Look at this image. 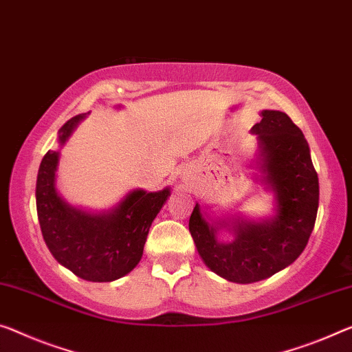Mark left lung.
<instances>
[{
  "mask_svg": "<svg viewBox=\"0 0 352 352\" xmlns=\"http://www.w3.org/2000/svg\"><path fill=\"white\" fill-rule=\"evenodd\" d=\"M255 124L258 153L253 160L258 179L274 193V212L252 220L244 215L210 219L199 204L188 230L204 264L234 283H255L293 264L307 245L320 204V182L304 133L278 110H263ZM228 229L233 239L218 241Z\"/></svg>",
  "mask_w": 352,
  "mask_h": 352,
  "instance_id": "obj_1",
  "label": "left lung"
}]
</instances>
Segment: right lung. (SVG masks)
<instances>
[{
  "label": "right lung",
  "instance_id": "add662e5",
  "mask_svg": "<svg viewBox=\"0 0 352 352\" xmlns=\"http://www.w3.org/2000/svg\"><path fill=\"white\" fill-rule=\"evenodd\" d=\"M86 116H74L59 129V149ZM59 149L44 155L36 182L37 217L48 250L61 266L88 282L121 278L142 259L149 228L171 195L170 187L159 192L135 188L100 212L72 206L56 187Z\"/></svg>",
  "mask_w": 352,
  "mask_h": 352
}]
</instances>
